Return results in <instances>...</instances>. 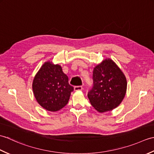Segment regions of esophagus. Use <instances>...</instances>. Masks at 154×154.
<instances>
[{
    "mask_svg": "<svg viewBox=\"0 0 154 154\" xmlns=\"http://www.w3.org/2000/svg\"><path fill=\"white\" fill-rule=\"evenodd\" d=\"M83 87L82 86H75L74 87V91H82Z\"/></svg>",
    "mask_w": 154,
    "mask_h": 154,
    "instance_id": "1",
    "label": "esophagus"
}]
</instances>
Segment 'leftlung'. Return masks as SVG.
Returning <instances> with one entry per match:
<instances>
[{
    "label": "left lung",
    "instance_id": "8db88e82",
    "mask_svg": "<svg viewBox=\"0 0 154 154\" xmlns=\"http://www.w3.org/2000/svg\"><path fill=\"white\" fill-rule=\"evenodd\" d=\"M93 79L87 95L94 109L103 113L119 106L125 97L127 81L115 62L110 58L103 60L94 67Z\"/></svg>",
    "mask_w": 154,
    "mask_h": 154
}]
</instances>
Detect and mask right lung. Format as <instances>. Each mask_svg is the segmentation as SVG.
<instances>
[{
	"label": "right lung",
	"mask_w": 154,
	"mask_h": 154,
	"mask_svg": "<svg viewBox=\"0 0 154 154\" xmlns=\"http://www.w3.org/2000/svg\"><path fill=\"white\" fill-rule=\"evenodd\" d=\"M61 65L48 61L35 74L32 83L34 95L40 105L50 112H56L67 104L73 87Z\"/></svg>",
	"instance_id": "1"
}]
</instances>
